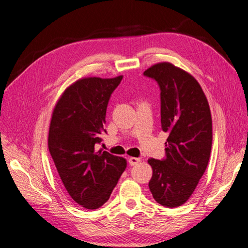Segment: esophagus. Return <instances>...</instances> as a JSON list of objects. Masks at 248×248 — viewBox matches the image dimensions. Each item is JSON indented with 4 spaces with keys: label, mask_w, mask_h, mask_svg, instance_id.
<instances>
[{
    "label": "esophagus",
    "mask_w": 248,
    "mask_h": 248,
    "mask_svg": "<svg viewBox=\"0 0 248 248\" xmlns=\"http://www.w3.org/2000/svg\"><path fill=\"white\" fill-rule=\"evenodd\" d=\"M140 158H137V157H129L128 158V162H129V164L130 166H137V164L140 162Z\"/></svg>",
    "instance_id": "34e87169"
}]
</instances>
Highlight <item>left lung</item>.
<instances>
[{"label":"left lung","instance_id":"1","mask_svg":"<svg viewBox=\"0 0 248 248\" xmlns=\"http://www.w3.org/2000/svg\"><path fill=\"white\" fill-rule=\"evenodd\" d=\"M144 76L160 90L161 128L169 133L166 156L150 158L153 175L149 188L158 204L183 205L204 175L212 147V119L197 79L170 63L150 67Z\"/></svg>","mask_w":248,"mask_h":248}]
</instances>
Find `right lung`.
<instances>
[{
  "label": "right lung",
  "mask_w": 248,
  "mask_h": 248,
  "mask_svg": "<svg viewBox=\"0 0 248 248\" xmlns=\"http://www.w3.org/2000/svg\"><path fill=\"white\" fill-rule=\"evenodd\" d=\"M123 77L88 78L65 90L52 112L48 150L74 202L94 210L107 202L126 169L122 157L97 150L107 108Z\"/></svg>",
  "instance_id": "obj_1"
}]
</instances>
